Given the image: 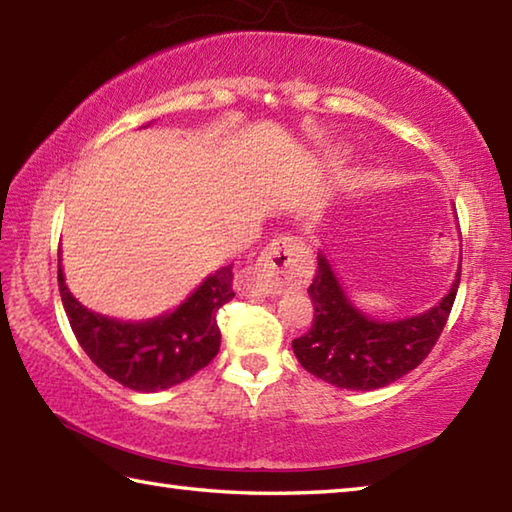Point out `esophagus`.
I'll return each instance as SVG.
<instances>
[{
	"mask_svg": "<svg viewBox=\"0 0 512 512\" xmlns=\"http://www.w3.org/2000/svg\"><path fill=\"white\" fill-rule=\"evenodd\" d=\"M309 268V253L300 239L277 237L262 255L235 275L237 293L248 297H268L284 293L302 282Z\"/></svg>",
	"mask_w": 512,
	"mask_h": 512,
	"instance_id": "esophagus-1",
	"label": "esophagus"
}]
</instances>
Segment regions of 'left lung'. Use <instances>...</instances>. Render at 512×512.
Here are the masks:
<instances>
[{
	"label": "left lung",
	"instance_id": "8db88e82",
	"mask_svg": "<svg viewBox=\"0 0 512 512\" xmlns=\"http://www.w3.org/2000/svg\"><path fill=\"white\" fill-rule=\"evenodd\" d=\"M461 282V266L450 293L430 311L396 322L367 318L353 306L322 255L309 286L313 324L293 340V351L309 374L327 383L369 392L410 374L427 358L450 318Z\"/></svg>",
	"mask_w": 512,
	"mask_h": 512
}]
</instances>
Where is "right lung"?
Instances as JSON below:
<instances>
[{
	"mask_svg": "<svg viewBox=\"0 0 512 512\" xmlns=\"http://www.w3.org/2000/svg\"><path fill=\"white\" fill-rule=\"evenodd\" d=\"M60 297L73 336L109 378L134 392H161L208 367L219 353L217 311L235 297L232 264L206 277L179 309L147 322H120L82 306L64 284Z\"/></svg>",
	"mask_w": 512,
	"mask_h": 512,
	"instance_id": "add662e5",
	"label": "right lung"
}]
</instances>
